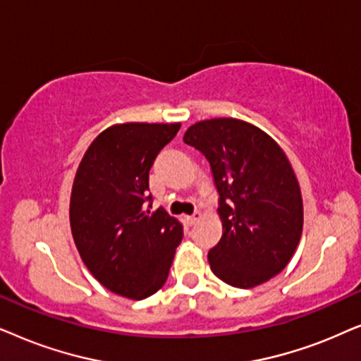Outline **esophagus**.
Wrapping results in <instances>:
<instances>
[{
  "label": "esophagus",
  "mask_w": 361,
  "mask_h": 361,
  "mask_svg": "<svg viewBox=\"0 0 361 361\" xmlns=\"http://www.w3.org/2000/svg\"><path fill=\"white\" fill-rule=\"evenodd\" d=\"M201 216H203V214H201L200 211H196L195 214H191V216H186V223L193 226V224H196V223H198V221L201 219Z\"/></svg>",
  "instance_id": "esophagus-1"
}]
</instances>
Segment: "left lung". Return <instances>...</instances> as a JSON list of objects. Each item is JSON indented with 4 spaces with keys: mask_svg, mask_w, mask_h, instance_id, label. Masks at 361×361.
Returning <instances> with one entry per match:
<instances>
[{
    "mask_svg": "<svg viewBox=\"0 0 361 361\" xmlns=\"http://www.w3.org/2000/svg\"><path fill=\"white\" fill-rule=\"evenodd\" d=\"M183 142L209 161L223 236L208 252L226 284L251 289L294 256L304 226L300 186L286 153L266 132L238 118L191 125Z\"/></svg>",
    "mask_w": 361,
    "mask_h": 361,
    "instance_id": "1",
    "label": "left lung"
}]
</instances>
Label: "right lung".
I'll return each mask as SVG.
<instances>
[{
    "instance_id": "right-lung-1",
    "label": "right lung",
    "mask_w": 361,
    "mask_h": 361,
    "mask_svg": "<svg viewBox=\"0 0 361 361\" xmlns=\"http://www.w3.org/2000/svg\"><path fill=\"white\" fill-rule=\"evenodd\" d=\"M180 123H117L85 152L71 193V231L90 274L133 300L161 289L183 226L163 208L150 211L148 173ZM152 208V203L149 205Z\"/></svg>"
}]
</instances>
